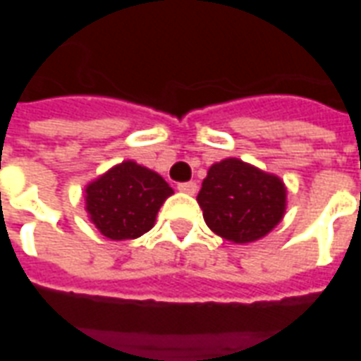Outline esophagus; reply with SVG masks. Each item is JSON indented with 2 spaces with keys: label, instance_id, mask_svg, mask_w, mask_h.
I'll return each mask as SVG.
<instances>
[{
  "label": "esophagus",
  "instance_id": "obj_1",
  "mask_svg": "<svg viewBox=\"0 0 361 361\" xmlns=\"http://www.w3.org/2000/svg\"><path fill=\"white\" fill-rule=\"evenodd\" d=\"M178 189H180L181 193L193 195V193H197V183L195 181H185V183H180V185H178Z\"/></svg>",
  "mask_w": 361,
  "mask_h": 361
}]
</instances>
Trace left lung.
Instances as JSON below:
<instances>
[{
  "instance_id": "obj_1",
  "label": "left lung",
  "mask_w": 361,
  "mask_h": 361,
  "mask_svg": "<svg viewBox=\"0 0 361 361\" xmlns=\"http://www.w3.org/2000/svg\"><path fill=\"white\" fill-rule=\"evenodd\" d=\"M207 226L234 243L255 242L279 224L286 211L280 178L226 158L209 168L197 195Z\"/></svg>"
}]
</instances>
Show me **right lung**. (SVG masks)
<instances>
[{
    "label": "right lung",
    "mask_w": 361,
    "mask_h": 361,
    "mask_svg": "<svg viewBox=\"0 0 361 361\" xmlns=\"http://www.w3.org/2000/svg\"><path fill=\"white\" fill-rule=\"evenodd\" d=\"M173 189L157 172L127 160L87 188V211L110 240H135L154 226Z\"/></svg>",
    "instance_id": "obj_1"
}]
</instances>
